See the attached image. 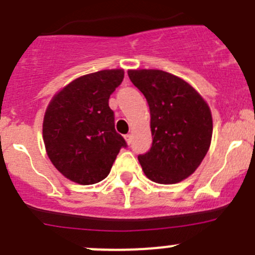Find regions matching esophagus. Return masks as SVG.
I'll return each mask as SVG.
<instances>
[{
    "instance_id": "obj_1",
    "label": "esophagus",
    "mask_w": 255,
    "mask_h": 255,
    "mask_svg": "<svg viewBox=\"0 0 255 255\" xmlns=\"http://www.w3.org/2000/svg\"><path fill=\"white\" fill-rule=\"evenodd\" d=\"M125 139L127 142V144H130V142H132V134H126Z\"/></svg>"
}]
</instances>
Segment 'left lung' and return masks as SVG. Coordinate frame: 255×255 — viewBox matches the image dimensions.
Listing matches in <instances>:
<instances>
[{"label":"left lung","mask_w":255,"mask_h":255,"mask_svg":"<svg viewBox=\"0 0 255 255\" xmlns=\"http://www.w3.org/2000/svg\"><path fill=\"white\" fill-rule=\"evenodd\" d=\"M146 97L152 147L138 156L144 175L157 184L181 182L196 171L210 148L213 117L209 104L186 80L157 69L128 70Z\"/></svg>","instance_id":"left-lung-1"}]
</instances>
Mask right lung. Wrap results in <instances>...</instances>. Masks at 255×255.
Returning a JSON list of instances; mask_svg holds the SVG:
<instances>
[{
    "label": "right lung",
    "mask_w": 255,
    "mask_h": 255,
    "mask_svg": "<svg viewBox=\"0 0 255 255\" xmlns=\"http://www.w3.org/2000/svg\"><path fill=\"white\" fill-rule=\"evenodd\" d=\"M123 77V69L85 74L50 101L42 122L45 149L52 165L70 181L93 185L104 180L126 147L108 106Z\"/></svg>",
    "instance_id": "obj_1"
}]
</instances>
